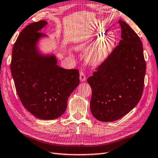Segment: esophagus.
Returning <instances> with one entry per match:
<instances>
[{
	"label": "esophagus",
	"mask_w": 158,
	"mask_h": 158,
	"mask_svg": "<svg viewBox=\"0 0 158 158\" xmlns=\"http://www.w3.org/2000/svg\"><path fill=\"white\" fill-rule=\"evenodd\" d=\"M80 80H81V81L82 82L85 81L86 80V75L83 71H81V73H80Z\"/></svg>",
	"instance_id": "esophagus-1"
}]
</instances>
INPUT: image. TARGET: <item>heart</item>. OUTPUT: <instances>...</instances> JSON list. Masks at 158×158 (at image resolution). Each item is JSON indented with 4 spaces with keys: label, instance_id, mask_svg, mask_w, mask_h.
I'll list each match as a JSON object with an SVG mask.
<instances>
[{
    "label": "heart",
    "instance_id": "b5f03b06",
    "mask_svg": "<svg viewBox=\"0 0 158 158\" xmlns=\"http://www.w3.org/2000/svg\"><path fill=\"white\" fill-rule=\"evenodd\" d=\"M109 53V48L107 46L100 45L93 50L91 58L94 63L99 64L106 58Z\"/></svg>",
    "mask_w": 158,
    "mask_h": 158
}]
</instances>
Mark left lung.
Here are the masks:
<instances>
[{"label": "left lung", "instance_id": "1", "mask_svg": "<svg viewBox=\"0 0 158 158\" xmlns=\"http://www.w3.org/2000/svg\"><path fill=\"white\" fill-rule=\"evenodd\" d=\"M119 45L88 79L92 88L90 110L99 121H116L140 101L146 71L143 43L130 26L119 20Z\"/></svg>", "mask_w": 158, "mask_h": 158}]
</instances>
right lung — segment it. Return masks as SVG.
Instances as JSON below:
<instances>
[{"instance_id": "1", "label": "right lung", "mask_w": 158, "mask_h": 158, "mask_svg": "<svg viewBox=\"0 0 158 158\" xmlns=\"http://www.w3.org/2000/svg\"><path fill=\"white\" fill-rule=\"evenodd\" d=\"M47 23L33 22L20 32L13 48L11 71L23 106L37 118L49 120L65 112L69 96L79 84V73L60 67L55 56L39 52L37 42L46 36L39 31Z\"/></svg>"}]
</instances>
